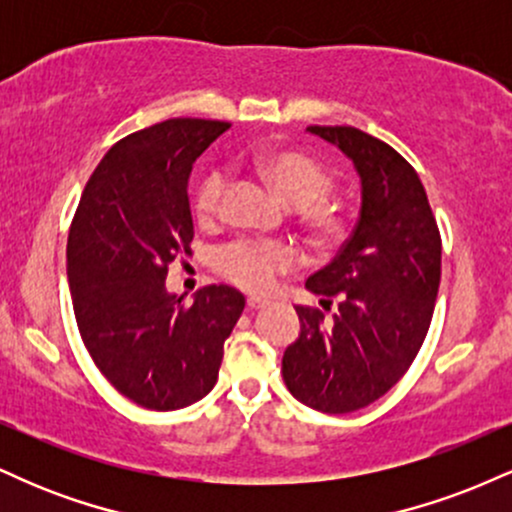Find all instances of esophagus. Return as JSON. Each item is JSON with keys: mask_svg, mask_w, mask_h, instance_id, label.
Instances as JSON below:
<instances>
[{"mask_svg": "<svg viewBox=\"0 0 512 512\" xmlns=\"http://www.w3.org/2000/svg\"><path fill=\"white\" fill-rule=\"evenodd\" d=\"M269 301L267 298H257V296H250L248 298V308L250 310H260V308H264V305H267Z\"/></svg>", "mask_w": 512, "mask_h": 512, "instance_id": "obj_1", "label": "esophagus"}]
</instances>
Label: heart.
<instances>
[{"instance_id": "heart-1", "label": "heart", "mask_w": 512, "mask_h": 512, "mask_svg": "<svg viewBox=\"0 0 512 512\" xmlns=\"http://www.w3.org/2000/svg\"><path fill=\"white\" fill-rule=\"evenodd\" d=\"M255 166L274 185L286 202L301 209L303 221L320 233L339 228V214L325 197L332 190V175L315 158L301 151H272L255 158ZM228 190V170L211 168L199 180L195 211L202 221L219 216L223 195ZM296 264V252L281 240L236 238L211 250V267L231 284L245 291H264L279 274Z\"/></svg>"}]
</instances>
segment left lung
I'll list each match as a JSON object with an SVG mask.
<instances>
[{
	"mask_svg": "<svg viewBox=\"0 0 512 512\" xmlns=\"http://www.w3.org/2000/svg\"><path fill=\"white\" fill-rule=\"evenodd\" d=\"M344 151L361 178V216L325 269L305 281L337 301L327 320L298 305L301 334L281 373L305 407L349 414L397 385L424 344L440 284V233L416 170L390 144L356 127L310 125Z\"/></svg>",
	"mask_w": 512,
	"mask_h": 512,
	"instance_id": "1",
	"label": "left lung"
}]
</instances>
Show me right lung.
Returning a JSON list of instances; mask_svg holds the SVG:
<instances>
[{"instance_id": "add662e5", "label": "right lung", "mask_w": 512, "mask_h": 512, "mask_svg": "<svg viewBox=\"0 0 512 512\" xmlns=\"http://www.w3.org/2000/svg\"><path fill=\"white\" fill-rule=\"evenodd\" d=\"M231 127L173 117L120 139L76 207L67 276L88 354L117 392L144 409L173 411L209 395L243 293L204 286L187 305L166 291L168 264L192 255L187 180L192 163Z\"/></svg>"}]
</instances>
